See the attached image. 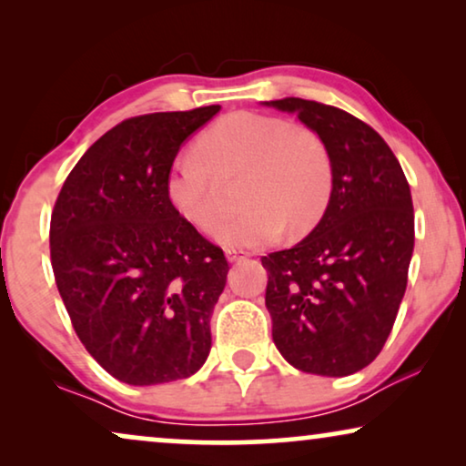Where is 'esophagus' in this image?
Segmentation results:
<instances>
[{"label":"esophagus","mask_w":466,"mask_h":466,"mask_svg":"<svg viewBox=\"0 0 466 466\" xmlns=\"http://www.w3.org/2000/svg\"><path fill=\"white\" fill-rule=\"evenodd\" d=\"M227 258L231 260V263H238V260L248 258V252H244V250H235V248H228V250H227Z\"/></svg>","instance_id":"obj_1"}]
</instances>
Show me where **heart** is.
Returning <instances> with one entry per match:
<instances>
[{"label": "heart", "mask_w": 466, "mask_h": 466, "mask_svg": "<svg viewBox=\"0 0 466 466\" xmlns=\"http://www.w3.org/2000/svg\"><path fill=\"white\" fill-rule=\"evenodd\" d=\"M197 155L177 157L165 177L176 214L203 233L225 209V184L239 180L244 209L222 222L218 239L254 248L320 222L333 190V161L316 131L279 116L235 112L197 139Z\"/></svg>", "instance_id": "b5f03b06"}]
</instances>
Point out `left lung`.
<instances>
[{
	"instance_id": "8db88e82",
	"label": "left lung",
	"mask_w": 466,
	"mask_h": 466,
	"mask_svg": "<svg viewBox=\"0 0 466 466\" xmlns=\"http://www.w3.org/2000/svg\"><path fill=\"white\" fill-rule=\"evenodd\" d=\"M333 161L329 206L308 238L263 257L273 343L305 373L343 378L381 352L397 320L413 254V203L397 157L339 107L286 97Z\"/></svg>"
}]
</instances>
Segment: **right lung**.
Masks as SVG:
<instances>
[{
    "instance_id": "add662e5",
    "label": "right lung",
    "mask_w": 466,
    "mask_h": 466,
    "mask_svg": "<svg viewBox=\"0 0 466 466\" xmlns=\"http://www.w3.org/2000/svg\"><path fill=\"white\" fill-rule=\"evenodd\" d=\"M220 106L127 118L88 148L56 197L50 263L76 335L114 378L152 386L197 373L225 290V252L182 220L165 177Z\"/></svg>"
}]
</instances>
